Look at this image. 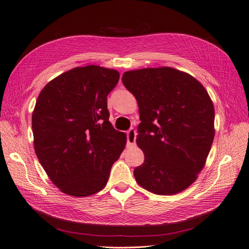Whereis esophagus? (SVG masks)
<instances>
[{
  "instance_id": "obj_1",
  "label": "esophagus",
  "mask_w": 249,
  "mask_h": 249,
  "mask_svg": "<svg viewBox=\"0 0 249 249\" xmlns=\"http://www.w3.org/2000/svg\"><path fill=\"white\" fill-rule=\"evenodd\" d=\"M127 144L128 145H134L135 139H136V132L133 128H130L127 131Z\"/></svg>"
}]
</instances>
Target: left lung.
<instances>
[{
    "mask_svg": "<svg viewBox=\"0 0 249 249\" xmlns=\"http://www.w3.org/2000/svg\"><path fill=\"white\" fill-rule=\"evenodd\" d=\"M122 82L138 103L136 143L144 161L134 177L146 190L171 196L196 180L214 136L208 91L191 75L170 67L127 71Z\"/></svg>",
    "mask_w": 249,
    "mask_h": 249,
    "instance_id": "obj_1",
    "label": "left lung"
}]
</instances>
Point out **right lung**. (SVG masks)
<instances>
[{"mask_svg": "<svg viewBox=\"0 0 249 249\" xmlns=\"http://www.w3.org/2000/svg\"><path fill=\"white\" fill-rule=\"evenodd\" d=\"M119 72L89 65L65 72L40 91L32 113L35 149L62 192L89 196L102 190L126 135L109 122L107 94Z\"/></svg>", "mask_w": 249, "mask_h": 249, "instance_id": "add662e5", "label": "right lung"}]
</instances>
